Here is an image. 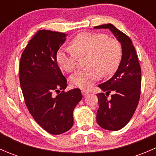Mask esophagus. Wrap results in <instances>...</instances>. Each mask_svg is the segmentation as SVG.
Returning a JSON list of instances; mask_svg holds the SVG:
<instances>
[{
    "label": "esophagus",
    "instance_id": "1",
    "mask_svg": "<svg viewBox=\"0 0 156 156\" xmlns=\"http://www.w3.org/2000/svg\"><path fill=\"white\" fill-rule=\"evenodd\" d=\"M81 93H82V94H83V96H84V97H86V96H87V94H89V92H88V91H87V90H81Z\"/></svg>",
    "mask_w": 156,
    "mask_h": 156
}]
</instances>
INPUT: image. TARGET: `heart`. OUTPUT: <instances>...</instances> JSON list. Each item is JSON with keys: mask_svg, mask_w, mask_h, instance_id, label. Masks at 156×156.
<instances>
[{"mask_svg": "<svg viewBox=\"0 0 156 156\" xmlns=\"http://www.w3.org/2000/svg\"><path fill=\"white\" fill-rule=\"evenodd\" d=\"M85 55L87 68L78 70L70 76L73 87L84 90L100 80L102 74L108 76L115 72L122 60V45L105 34L82 32L71 40L69 47L58 50L56 60L61 69L70 72L76 67L78 56Z\"/></svg>", "mask_w": 156, "mask_h": 156, "instance_id": "obj_1", "label": "heart"}]
</instances>
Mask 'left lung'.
Segmentation results:
<instances>
[{"label": "left lung", "instance_id": "left-lung-1", "mask_svg": "<svg viewBox=\"0 0 156 156\" xmlns=\"http://www.w3.org/2000/svg\"><path fill=\"white\" fill-rule=\"evenodd\" d=\"M94 29H108L122 44V58L115 75L98 87L106 94H97L99 108L97 122L102 128L119 130L129 122L136 111L140 97L141 68L132 41L113 25ZM112 92L111 98H107Z\"/></svg>", "mask_w": 156, "mask_h": 156}]
</instances>
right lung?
<instances>
[{
    "label": "right lung",
    "mask_w": 156,
    "mask_h": 156,
    "mask_svg": "<svg viewBox=\"0 0 156 156\" xmlns=\"http://www.w3.org/2000/svg\"><path fill=\"white\" fill-rule=\"evenodd\" d=\"M66 35L40 30L23 50L20 63V86L30 114L42 128L54 135L71 129L73 110L82 99L78 88L64 90L67 80L56 60Z\"/></svg>",
    "instance_id": "obj_1"
}]
</instances>
